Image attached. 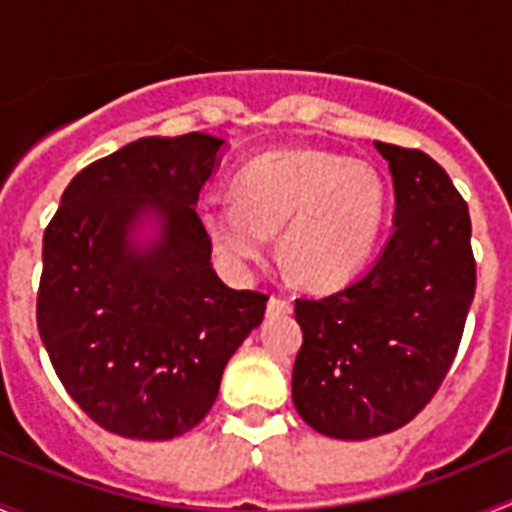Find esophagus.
Here are the masks:
<instances>
[{"mask_svg":"<svg viewBox=\"0 0 512 512\" xmlns=\"http://www.w3.org/2000/svg\"><path fill=\"white\" fill-rule=\"evenodd\" d=\"M287 312H292V300L289 297H282V295H274L269 300V305H266V315H287Z\"/></svg>","mask_w":512,"mask_h":512,"instance_id":"34e87169","label":"esophagus"}]
</instances>
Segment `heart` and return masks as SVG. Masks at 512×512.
<instances>
[{
    "mask_svg": "<svg viewBox=\"0 0 512 512\" xmlns=\"http://www.w3.org/2000/svg\"><path fill=\"white\" fill-rule=\"evenodd\" d=\"M200 217L233 264H256L282 228V256L300 282L336 287L372 253L384 217V187L372 166L318 148L253 158L233 179V202L205 200Z\"/></svg>",
    "mask_w": 512,
    "mask_h": 512,
    "instance_id": "heart-1",
    "label": "heart"
}]
</instances>
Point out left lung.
<instances>
[{
	"label": "left lung",
	"mask_w": 512,
	"mask_h": 512,
	"mask_svg": "<svg viewBox=\"0 0 512 512\" xmlns=\"http://www.w3.org/2000/svg\"><path fill=\"white\" fill-rule=\"evenodd\" d=\"M374 146L395 184L390 241L343 289L295 300L292 400L310 428L341 441L397 431L433 400L477 289L469 207L449 174L418 148Z\"/></svg>",
	"instance_id": "left-lung-1"
}]
</instances>
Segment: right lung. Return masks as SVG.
Wrapping results in <instances>:
<instances>
[{
    "mask_svg": "<svg viewBox=\"0 0 512 512\" xmlns=\"http://www.w3.org/2000/svg\"><path fill=\"white\" fill-rule=\"evenodd\" d=\"M223 140L140 138L71 179L43 235L38 330L58 379L104 431L166 441L210 413L225 364L264 320V292L212 269L197 200ZM143 209L165 217L151 252L127 248Z\"/></svg>",
    "mask_w": 512,
    "mask_h": 512,
    "instance_id": "add662e5",
    "label": "right lung"
}]
</instances>
